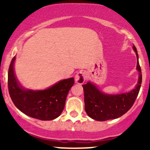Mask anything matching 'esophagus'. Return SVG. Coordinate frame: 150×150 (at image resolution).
I'll list each match as a JSON object with an SVG mask.
<instances>
[{
    "mask_svg": "<svg viewBox=\"0 0 150 150\" xmlns=\"http://www.w3.org/2000/svg\"><path fill=\"white\" fill-rule=\"evenodd\" d=\"M87 78V74L85 71H80L75 75V81L79 84H83Z\"/></svg>",
    "mask_w": 150,
    "mask_h": 150,
    "instance_id": "esophagus-1",
    "label": "esophagus"
}]
</instances>
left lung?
<instances>
[{"label": "left lung", "instance_id": "left-lung-1", "mask_svg": "<svg viewBox=\"0 0 150 150\" xmlns=\"http://www.w3.org/2000/svg\"><path fill=\"white\" fill-rule=\"evenodd\" d=\"M137 56V69L139 72L137 85L134 89L120 94H107L100 91L94 84L88 82L83 85L85 110L88 117L97 121H106L119 118L127 113L134 104L142 81V69L135 45L133 47Z\"/></svg>", "mask_w": 150, "mask_h": 150}]
</instances>
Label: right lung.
Listing matches in <instances>:
<instances>
[{
  "label": "right lung",
  "mask_w": 150,
  "mask_h": 150,
  "mask_svg": "<svg viewBox=\"0 0 150 150\" xmlns=\"http://www.w3.org/2000/svg\"><path fill=\"white\" fill-rule=\"evenodd\" d=\"M15 56L11 60L8 72V88L16 107L26 115L37 120H53L60 116L67 97L75 81L73 78L63 80L45 90L25 89L19 84L14 72Z\"/></svg>",
  "instance_id": "obj_1"
}]
</instances>
